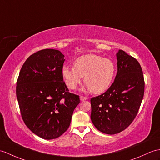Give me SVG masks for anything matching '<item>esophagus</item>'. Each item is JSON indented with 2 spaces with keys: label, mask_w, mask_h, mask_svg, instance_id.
<instances>
[{
  "label": "esophagus",
  "mask_w": 160,
  "mask_h": 160,
  "mask_svg": "<svg viewBox=\"0 0 160 160\" xmlns=\"http://www.w3.org/2000/svg\"><path fill=\"white\" fill-rule=\"evenodd\" d=\"M80 101H84V100L87 99V98L84 97V96H80Z\"/></svg>",
  "instance_id": "1"
}]
</instances>
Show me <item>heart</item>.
Masks as SVG:
<instances>
[{"instance_id":"b5f03b06","label":"heart","mask_w":160,"mask_h":160,"mask_svg":"<svg viewBox=\"0 0 160 160\" xmlns=\"http://www.w3.org/2000/svg\"><path fill=\"white\" fill-rule=\"evenodd\" d=\"M114 63L109 58L93 54L76 58L73 68L63 66L62 75L69 88H76L84 77V83L93 93H101L108 88L115 76Z\"/></svg>"}]
</instances>
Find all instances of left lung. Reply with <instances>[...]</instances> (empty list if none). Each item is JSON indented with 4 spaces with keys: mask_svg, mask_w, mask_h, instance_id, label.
Returning a JSON list of instances; mask_svg holds the SVG:
<instances>
[{
    "mask_svg": "<svg viewBox=\"0 0 160 160\" xmlns=\"http://www.w3.org/2000/svg\"><path fill=\"white\" fill-rule=\"evenodd\" d=\"M118 71L114 82L102 95L91 99V118L106 134L127 128L136 117L143 99L144 80L138 61L125 51L117 53Z\"/></svg>",
    "mask_w": 160,
    "mask_h": 160,
    "instance_id": "left-lung-1",
    "label": "left lung"
}]
</instances>
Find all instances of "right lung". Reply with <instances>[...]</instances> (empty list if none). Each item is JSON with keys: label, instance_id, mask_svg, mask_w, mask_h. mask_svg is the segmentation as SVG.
Segmentation results:
<instances>
[{"label": "right lung", "instance_id": "1", "mask_svg": "<svg viewBox=\"0 0 160 160\" xmlns=\"http://www.w3.org/2000/svg\"><path fill=\"white\" fill-rule=\"evenodd\" d=\"M64 57L57 50L37 52L24 62L17 80L22 119L30 130L46 140L67 131L80 103L79 96L69 92L63 82Z\"/></svg>", "mask_w": 160, "mask_h": 160}]
</instances>
